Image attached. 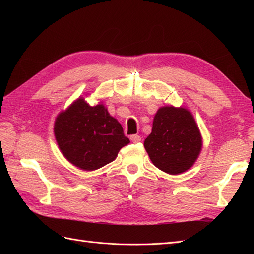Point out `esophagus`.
I'll return each mask as SVG.
<instances>
[{
	"mask_svg": "<svg viewBox=\"0 0 254 254\" xmlns=\"http://www.w3.org/2000/svg\"><path fill=\"white\" fill-rule=\"evenodd\" d=\"M130 140H131L133 143H139L141 141V136L139 134H132L130 135Z\"/></svg>",
	"mask_w": 254,
	"mask_h": 254,
	"instance_id": "34e87169",
	"label": "esophagus"
}]
</instances>
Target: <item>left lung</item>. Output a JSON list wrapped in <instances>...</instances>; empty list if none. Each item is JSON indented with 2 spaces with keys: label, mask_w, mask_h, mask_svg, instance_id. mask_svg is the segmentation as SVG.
Wrapping results in <instances>:
<instances>
[{
  "label": "left lung",
  "mask_w": 254,
  "mask_h": 254,
  "mask_svg": "<svg viewBox=\"0 0 254 254\" xmlns=\"http://www.w3.org/2000/svg\"><path fill=\"white\" fill-rule=\"evenodd\" d=\"M201 146V134L193 115L173 106L158 110L151 133L144 142L153 165L171 175L188 171L195 163Z\"/></svg>",
  "instance_id": "1"
}]
</instances>
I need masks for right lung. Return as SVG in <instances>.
Returning <instances> with one entry per match:
<instances>
[{"mask_svg":"<svg viewBox=\"0 0 254 254\" xmlns=\"http://www.w3.org/2000/svg\"><path fill=\"white\" fill-rule=\"evenodd\" d=\"M54 132L63 155L83 171L112 162L130 142L122 125L103 105L92 107L83 98L58 115Z\"/></svg>","mask_w":254,"mask_h":254,"instance_id":"1","label":"right lung"}]
</instances>
